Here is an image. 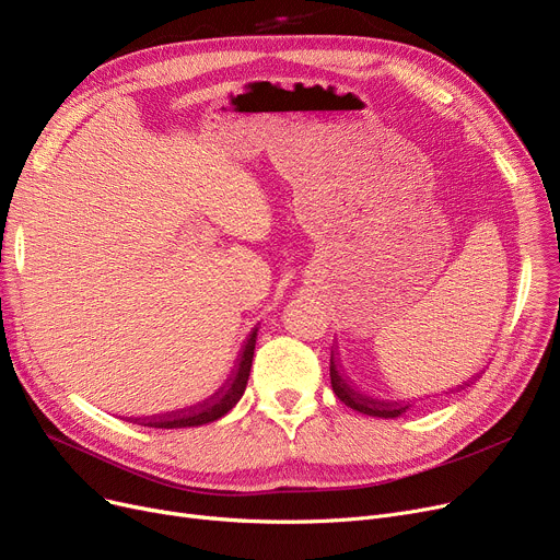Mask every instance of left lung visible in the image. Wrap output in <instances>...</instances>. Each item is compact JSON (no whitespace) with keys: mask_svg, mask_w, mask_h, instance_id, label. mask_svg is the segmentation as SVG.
I'll list each match as a JSON object with an SVG mask.
<instances>
[{"mask_svg":"<svg viewBox=\"0 0 560 560\" xmlns=\"http://www.w3.org/2000/svg\"><path fill=\"white\" fill-rule=\"evenodd\" d=\"M329 377H331L334 394L340 398V402H346L348 407L361 411V415L382 417V419H396V417L402 415V411L409 409V402H405V400H380V398L361 394L359 388H354L346 380V375L340 373L334 352H331V359H329Z\"/></svg>","mask_w":560,"mask_h":560,"instance_id":"left-lung-1","label":"left lung"}]
</instances>
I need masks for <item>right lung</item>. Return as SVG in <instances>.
I'll return each instance as SVG.
<instances>
[{"instance_id":"right-lung-1","label":"right lung","mask_w":560,"mask_h":560,"mask_svg":"<svg viewBox=\"0 0 560 560\" xmlns=\"http://www.w3.org/2000/svg\"><path fill=\"white\" fill-rule=\"evenodd\" d=\"M256 334H258V327L252 329L245 348H242L235 373L231 375V380H226V384L214 396H210L208 400H203L199 405H191V407L176 409V411H166V415L137 417V419H132V423L149 425V428H194V425H203V423L222 419L226 411H231L235 407V402L242 398V394H245V388H247L254 348H256Z\"/></svg>"}]
</instances>
